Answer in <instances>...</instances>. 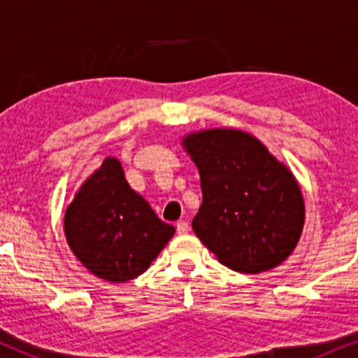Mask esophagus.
<instances>
[{"instance_id":"34e87169","label":"esophagus","mask_w":358,"mask_h":358,"mask_svg":"<svg viewBox=\"0 0 358 358\" xmlns=\"http://www.w3.org/2000/svg\"><path fill=\"white\" fill-rule=\"evenodd\" d=\"M176 232H178L180 236H185V234L190 232V225H188V222L180 220L178 224H176Z\"/></svg>"}]
</instances>
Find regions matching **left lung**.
I'll use <instances>...</instances> for the list:
<instances>
[{
	"mask_svg": "<svg viewBox=\"0 0 358 358\" xmlns=\"http://www.w3.org/2000/svg\"><path fill=\"white\" fill-rule=\"evenodd\" d=\"M183 146L200 171L203 202L192 227L203 245L237 273H262L286 261L305 224L293 173L244 131H199L185 136Z\"/></svg>",
	"mask_w": 358,
	"mask_h": 358,
	"instance_id": "1",
	"label": "left lung"
}]
</instances>
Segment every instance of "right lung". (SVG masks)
I'll use <instances>...</instances> for the list:
<instances>
[{
  "label": "right lung",
  "instance_id": "1",
  "mask_svg": "<svg viewBox=\"0 0 358 358\" xmlns=\"http://www.w3.org/2000/svg\"><path fill=\"white\" fill-rule=\"evenodd\" d=\"M64 229L76 257L110 282L145 273L175 234L129 187L116 158H106L85 180L65 210Z\"/></svg>",
  "mask_w": 358,
  "mask_h": 358
}]
</instances>
